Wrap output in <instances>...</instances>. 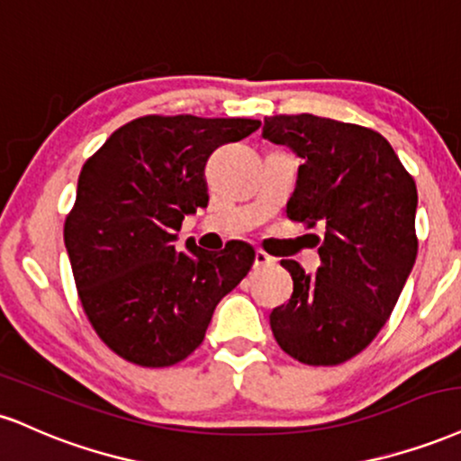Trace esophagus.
<instances>
[{"instance_id": "34e87169", "label": "esophagus", "mask_w": 461, "mask_h": 461, "mask_svg": "<svg viewBox=\"0 0 461 461\" xmlns=\"http://www.w3.org/2000/svg\"><path fill=\"white\" fill-rule=\"evenodd\" d=\"M276 258L269 257V254H265L263 250H257L254 252V267L261 269V267H269V265H274Z\"/></svg>"}]
</instances>
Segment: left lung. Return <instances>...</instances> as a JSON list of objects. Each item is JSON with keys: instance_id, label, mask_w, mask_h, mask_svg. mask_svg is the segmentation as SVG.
<instances>
[{"instance_id": "obj_1", "label": "left lung", "mask_w": 461, "mask_h": 461, "mask_svg": "<svg viewBox=\"0 0 461 461\" xmlns=\"http://www.w3.org/2000/svg\"><path fill=\"white\" fill-rule=\"evenodd\" d=\"M263 138L304 159L286 218L317 237V274L280 265L294 295L269 315L276 343L312 366L343 365L369 348L391 317L419 252L416 183L388 140L315 113L267 116Z\"/></svg>"}]
</instances>
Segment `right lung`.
<instances>
[{
    "instance_id": "1",
    "label": "right lung",
    "mask_w": 461,
    "mask_h": 461,
    "mask_svg": "<svg viewBox=\"0 0 461 461\" xmlns=\"http://www.w3.org/2000/svg\"><path fill=\"white\" fill-rule=\"evenodd\" d=\"M261 127L252 118H135L81 167L64 221L75 286L90 326L138 366H172L203 343L218 302L254 263L248 243L221 252L175 248L183 218L207 207L204 166L226 142Z\"/></svg>"
}]
</instances>
